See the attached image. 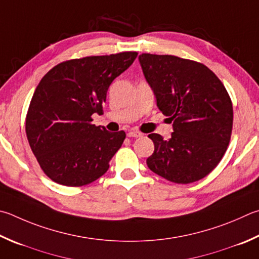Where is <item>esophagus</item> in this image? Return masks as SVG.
<instances>
[{
	"instance_id": "1",
	"label": "esophagus",
	"mask_w": 259,
	"mask_h": 259,
	"mask_svg": "<svg viewBox=\"0 0 259 259\" xmlns=\"http://www.w3.org/2000/svg\"><path fill=\"white\" fill-rule=\"evenodd\" d=\"M128 137H135V138H138V137H142L143 136V134L142 133H139V131H129L128 133Z\"/></svg>"
}]
</instances>
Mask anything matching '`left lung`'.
<instances>
[{
    "label": "left lung",
    "instance_id": "1",
    "mask_svg": "<svg viewBox=\"0 0 259 259\" xmlns=\"http://www.w3.org/2000/svg\"><path fill=\"white\" fill-rule=\"evenodd\" d=\"M158 109L172 122L171 138L150 134L149 170L175 183L205 178L227 152L233 124L232 102L224 84L206 65L173 55H139Z\"/></svg>",
    "mask_w": 259,
    "mask_h": 259
}]
</instances>
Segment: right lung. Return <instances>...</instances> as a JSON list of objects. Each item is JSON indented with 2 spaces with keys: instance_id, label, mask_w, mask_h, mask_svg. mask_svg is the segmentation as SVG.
<instances>
[{
  "instance_id": "right-lung-1",
  "label": "right lung",
  "mask_w": 259,
  "mask_h": 259,
  "mask_svg": "<svg viewBox=\"0 0 259 259\" xmlns=\"http://www.w3.org/2000/svg\"><path fill=\"white\" fill-rule=\"evenodd\" d=\"M137 52L87 56L55 65L41 78L26 116V134L41 170L51 180L80 187L109 170L125 138L92 123L102 114L106 93Z\"/></svg>"
}]
</instances>
